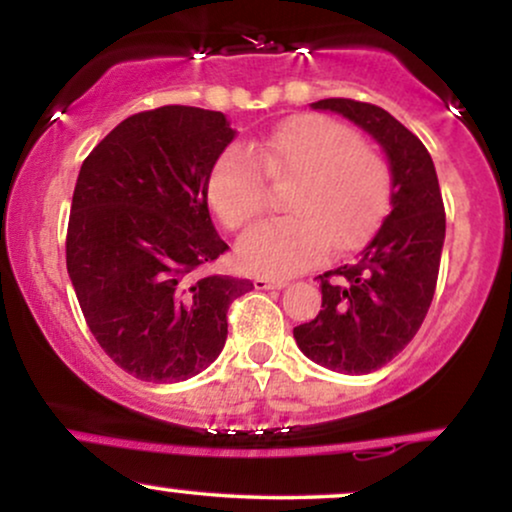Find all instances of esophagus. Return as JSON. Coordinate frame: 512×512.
Masks as SVG:
<instances>
[{"instance_id": "1", "label": "esophagus", "mask_w": 512, "mask_h": 512, "mask_svg": "<svg viewBox=\"0 0 512 512\" xmlns=\"http://www.w3.org/2000/svg\"><path fill=\"white\" fill-rule=\"evenodd\" d=\"M284 286H286L284 279H269V276H257V279H255V289H257V291L284 289Z\"/></svg>"}]
</instances>
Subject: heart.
<instances>
[{
  "label": "heart",
  "instance_id": "heart-1",
  "mask_svg": "<svg viewBox=\"0 0 512 512\" xmlns=\"http://www.w3.org/2000/svg\"><path fill=\"white\" fill-rule=\"evenodd\" d=\"M262 172L276 185L291 182L284 199L291 216L240 238L238 262L252 274L289 276L320 262L332 245L354 248L390 209L385 158L330 117H293L248 151L231 149L216 161L207 197L228 231L245 228L267 207Z\"/></svg>",
  "mask_w": 512,
  "mask_h": 512
}]
</instances>
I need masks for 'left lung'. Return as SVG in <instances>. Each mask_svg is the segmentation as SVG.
<instances>
[{
	"label": "left lung",
	"mask_w": 512,
	"mask_h": 512,
	"mask_svg": "<svg viewBox=\"0 0 512 512\" xmlns=\"http://www.w3.org/2000/svg\"><path fill=\"white\" fill-rule=\"evenodd\" d=\"M313 108L344 115L383 146L392 170V211L354 262L317 276L322 310L293 327V337L320 366L346 375L373 373L414 339L436 293L445 240L436 166L421 139L378 105L325 98Z\"/></svg>",
	"instance_id": "left-lung-1"
}]
</instances>
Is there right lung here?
Returning a JSON list of instances; mask_svg holds the SVG:
<instances>
[{"label": "right lung", "instance_id": "1", "mask_svg": "<svg viewBox=\"0 0 512 512\" xmlns=\"http://www.w3.org/2000/svg\"><path fill=\"white\" fill-rule=\"evenodd\" d=\"M236 129L226 115L163 105L122 120L76 178L67 272L96 342L146 383L202 373L226 344L228 305L250 279L199 276L228 250L207 182Z\"/></svg>", "mask_w": 512, "mask_h": 512}]
</instances>
